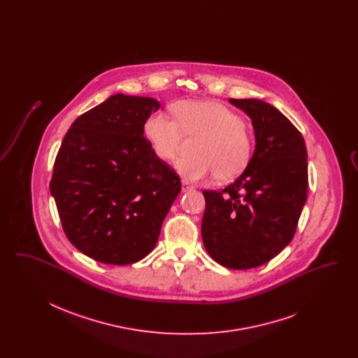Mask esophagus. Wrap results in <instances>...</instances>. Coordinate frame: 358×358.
Returning a JSON list of instances; mask_svg holds the SVG:
<instances>
[{
  "label": "esophagus",
  "instance_id": "obj_1",
  "mask_svg": "<svg viewBox=\"0 0 358 358\" xmlns=\"http://www.w3.org/2000/svg\"><path fill=\"white\" fill-rule=\"evenodd\" d=\"M181 189H182V192H187V190H192L193 187H192L187 181H182V182H181Z\"/></svg>",
  "mask_w": 358,
  "mask_h": 358
}]
</instances>
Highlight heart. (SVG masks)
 I'll return each instance as SVG.
<instances>
[{
  "label": "heart",
  "mask_w": 358,
  "mask_h": 358,
  "mask_svg": "<svg viewBox=\"0 0 358 358\" xmlns=\"http://www.w3.org/2000/svg\"><path fill=\"white\" fill-rule=\"evenodd\" d=\"M176 118L162 111L150 114L143 133L162 161H171L181 149L184 133L204 134L196 145V155L177 159L176 169L189 181L217 174L229 181L248 166L254 142L235 111L213 101H181L171 107Z\"/></svg>",
  "instance_id": "1"
}]
</instances>
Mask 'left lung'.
<instances>
[{
	"label": "left lung",
	"instance_id": "8db88e82",
	"mask_svg": "<svg viewBox=\"0 0 358 358\" xmlns=\"http://www.w3.org/2000/svg\"><path fill=\"white\" fill-rule=\"evenodd\" d=\"M255 131V152L235 182L203 190L205 250L227 268L250 270L270 262L294 238L306 203L307 152L298 129L259 99H229Z\"/></svg>",
	"mask_w": 358,
	"mask_h": 358
}]
</instances>
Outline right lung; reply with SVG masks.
I'll return each instance as SVG.
<instances>
[{
  "label": "right lung",
  "instance_id": "obj_1",
  "mask_svg": "<svg viewBox=\"0 0 358 358\" xmlns=\"http://www.w3.org/2000/svg\"><path fill=\"white\" fill-rule=\"evenodd\" d=\"M153 98L117 94L71 124L56 155L52 196L63 231L85 255L131 264L149 255L181 180L143 136Z\"/></svg>",
  "mask_w": 358,
  "mask_h": 358
}]
</instances>
